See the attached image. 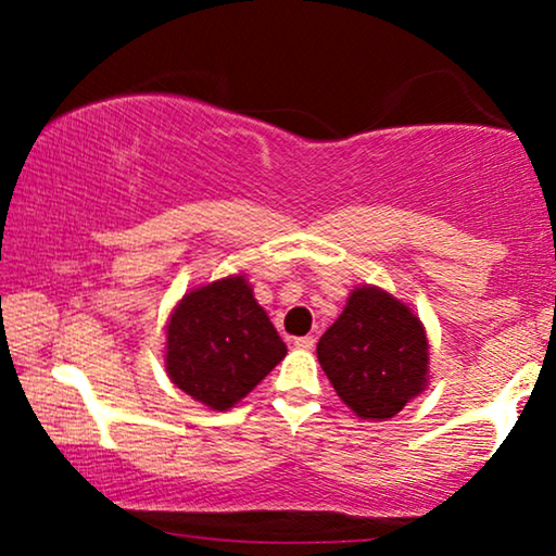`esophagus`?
I'll return each mask as SVG.
<instances>
[{
    "instance_id": "1",
    "label": "esophagus",
    "mask_w": 556,
    "mask_h": 556,
    "mask_svg": "<svg viewBox=\"0 0 556 556\" xmlns=\"http://www.w3.org/2000/svg\"><path fill=\"white\" fill-rule=\"evenodd\" d=\"M314 344H316L314 337H299V339H293V346H295V349H314Z\"/></svg>"
}]
</instances>
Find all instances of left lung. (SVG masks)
Returning <instances> with one entry per match:
<instances>
[{"mask_svg": "<svg viewBox=\"0 0 556 556\" xmlns=\"http://www.w3.org/2000/svg\"><path fill=\"white\" fill-rule=\"evenodd\" d=\"M318 362L346 407L364 420H387L428 384V339L413 311L364 286L316 346Z\"/></svg>", "mask_w": 556, "mask_h": 556, "instance_id": "1", "label": "left lung"}]
</instances>
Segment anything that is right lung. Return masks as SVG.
<instances>
[{"label": "right lung", "instance_id": "obj_1", "mask_svg": "<svg viewBox=\"0 0 556 556\" xmlns=\"http://www.w3.org/2000/svg\"><path fill=\"white\" fill-rule=\"evenodd\" d=\"M286 352L283 339L242 276L187 293L166 326L172 382L219 413L268 377Z\"/></svg>", "mask_w": 556, "mask_h": 556}]
</instances>
